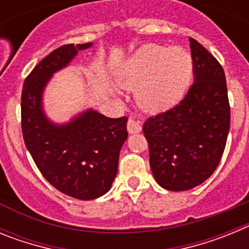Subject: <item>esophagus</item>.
I'll list each match as a JSON object with an SVG mask.
<instances>
[{"label":"esophagus","mask_w":249,"mask_h":249,"mask_svg":"<svg viewBox=\"0 0 249 249\" xmlns=\"http://www.w3.org/2000/svg\"><path fill=\"white\" fill-rule=\"evenodd\" d=\"M127 131L128 133H138V132L142 131V127H141L140 123L137 121H135L133 118H129L128 122H127Z\"/></svg>","instance_id":"esophagus-1"}]
</instances>
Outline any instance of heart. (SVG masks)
I'll return each mask as SVG.
<instances>
[{
	"label": "heart",
	"instance_id": "b5f03b06",
	"mask_svg": "<svg viewBox=\"0 0 249 249\" xmlns=\"http://www.w3.org/2000/svg\"><path fill=\"white\" fill-rule=\"evenodd\" d=\"M193 77L191 54L181 47L144 45L117 70L121 87L136 89L143 111L160 113L181 101Z\"/></svg>",
	"mask_w": 249,
	"mask_h": 249
}]
</instances>
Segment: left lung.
Wrapping results in <instances>:
<instances>
[{"mask_svg": "<svg viewBox=\"0 0 249 249\" xmlns=\"http://www.w3.org/2000/svg\"><path fill=\"white\" fill-rule=\"evenodd\" d=\"M195 83L172 109L144 122L149 164L168 191L203 183L219 164L231 123L227 83L219 62L190 37Z\"/></svg>", "mask_w": 249, "mask_h": 249, "instance_id": "1", "label": "left lung"}]
</instances>
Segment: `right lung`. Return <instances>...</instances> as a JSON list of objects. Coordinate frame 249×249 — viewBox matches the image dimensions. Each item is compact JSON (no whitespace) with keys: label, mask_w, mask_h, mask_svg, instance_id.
<instances>
[{"label":"right lung","mask_w":249,"mask_h":249,"mask_svg":"<svg viewBox=\"0 0 249 249\" xmlns=\"http://www.w3.org/2000/svg\"><path fill=\"white\" fill-rule=\"evenodd\" d=\"M92 45L52 51L28 74L21 97L22 133L37 168L56 190L82 201L98 198L112 187L128 137V118H109L89 108L68 122L54 123L45 113L43 93L52 76Z\"/></svg>","instance_id":"1"}]
</instances>
